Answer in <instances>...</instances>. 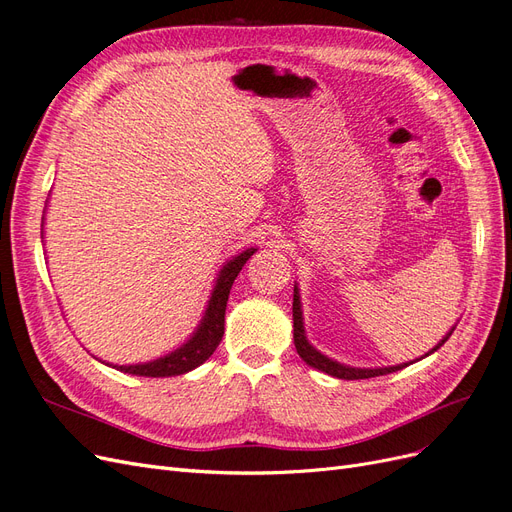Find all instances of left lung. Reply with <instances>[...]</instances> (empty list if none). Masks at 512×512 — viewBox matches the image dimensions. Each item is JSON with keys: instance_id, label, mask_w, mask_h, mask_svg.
<instances>
[{"instance_id": "obj_1", "label": "left lung", "mask_w": 512, "mask_h": 512, "mask_svg": "<svg viewBox=\"0 0 512 512\" xmlns=\"http://www.w3.org/2000/svg\"><path fill=\"white\" fill-rule=\"evenodd\" d=\"M292 320H294V348H297V352H299V356L301 359L309 365V367H314V369H318V371H324V374H329V376H333V378H342V380H363V378H376V376H386V374H393V371H397V369H404L408 363H404V365H391V367H376V369H371V367H350V365H344V363H337V361H333V359H329L327 354H322L320 350H316L312 344L307 342V337H305V327H303V309H301V294H299V288H297V284H294V299H292ZM453 331H455V327L448 331L440 342H438V346L436 348H431L425 356H429L431 352H436L440 346H444V342L448 337L453 335Z\"/></svg>"}]
</instances>
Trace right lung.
<instances>
[{
    "label": "right lung",
    "instance_id": "1",
    "mask_svg": "<svg viewBox=\"0 0 512 512\" xmlns=\"http://www.w3.org/2000/svg\"><path fill=\"white\" fill-rule=\"evenodd\" d=\"M44 220V218H42ZM256 252V247H247L241 254L226 260V265L220 269L215 277V286L211 290V297L205 309V316L200 320L196 331L190 335L188 342L179 346L177 350L168 352L156 361L149 363H136V365H113L123 374L132 376H147V378H168V376H181L188 371L203 365L209 356L220 346L224 335V316H226V303L232 288V282L237 280L239 271L250 256ZM111 365V363H106Z\"/></svg>",
    "mask_w": 512,
    "mask_h": 512
}]
</instances>
